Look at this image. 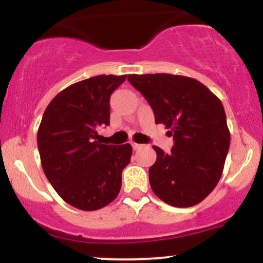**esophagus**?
<instances>
[{
	"instance_id": "esophagus-1",
	"label": "esophagus",
	"mask_w": 263,
	"mask_h": 263,
	"mask_svg": "<svg viewBox=\"0 0 263 263\" xmlns=\"http://www.w3.org/2000/svg\"><path fill=\"white\" fill-rule=\"evenodd\" d=\"M141 147H142V144H140V143H135V142H134V143H132V148H134L135 151L140 149Z\"/></svg>"
}]
</instances>
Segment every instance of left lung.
Returning a JSON list of instances; mask_svg holds the SVG:
<instances>
[{"instance_id":"8db88e82","label":"left lung","mask_w":263,"mask_h":263,"mask_svg":"<svg viewBox=\"0 0 263 263\" xmlns=\"http://www.w3.org/2000/svg\"><path fill=\"white\" fill-rule=\"evenodd\" d=\"M127 80L151 105L156 123L170 128L174 138L170 153L153 146V193L176 208L199 204L221 178L230 147L221 101L200 81L182 75L132 74Z\"/></svg>"}]
</instances>
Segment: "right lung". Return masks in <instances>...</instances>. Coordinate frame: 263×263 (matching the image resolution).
Masks as SVG:
<instances>
[{
	"instance_id": "right-lung-1",
	"label": "right lung",
	"mask_w": 263,
	"mask_h": 263,
	"mask_svg": "<svg viewBox=\"0 0 263 263\" xmlns=\"http://www.w3.org/2000/svg\"><path fill=\"white\" fill-rule=\"evenodd\" d=\"M127 75H98L60 91L45 108L37 143L45 177L63 200L92 211L119 195L123 168L131 161L129 143L96 141L110 125V96Z\"/></svg>"
}]
</instances>
